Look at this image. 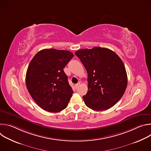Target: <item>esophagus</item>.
<instances>
[{
    "label": "esophagus",
    "instance_id": "1",
    "mask_svg": "<svg viewBox=\"0 0 151 151\" xmlns=\"http://www.w3.org/2000/svg\"><path fill=\"white\" fill-rule=\"evenodd\" d=\"M80 85V83L79 82H78V83H76L75 85V88H78V87H79V85Z\"/></svg>",
    "mask_w": 151,
    "mask_h": 151
}]
</instances>
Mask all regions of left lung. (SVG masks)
Listing matches in <instances>:
<instances>
[{
    "mask_svg": "<svg viewBox=\"0 0 151 151\" xmlns=\"http://www.w3.org/2000/svg\"><path fill=\"white\" fill-rule=\"evenodd\" d=\"M88 73V91L85 104L94 111L114 106L122 97L127 85L124 64L113 51L101 47L82 49L75 52Z\"/></svg>",
    "mask_w": 151,
    "mask_h": 151,
    "instance_id": "obj_1",
    "label": "left lung"
}]
</instances>
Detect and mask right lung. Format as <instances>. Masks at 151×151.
<instances>
[{"instance_id":"1","label":"right lung","mask_w":151,"mask_h":151,"mask_svg":"<svg viewBox=\"0 0 151 151\" xmlns=\"http://www.w3.org/2000/svg\"><path fill=\"white\" fill-rule=\"evenodd\" d=\"M67 50L44 49L28 66L26 83L29 93L42 109L58 112L68 105L73 93L63 69L73 58Z\"/></svg>"}]
</instances>
